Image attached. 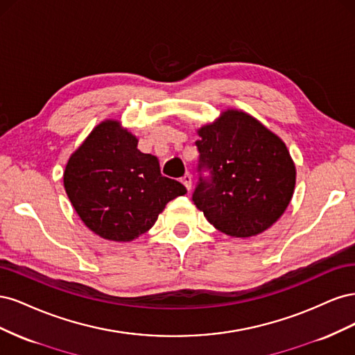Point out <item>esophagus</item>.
Wrapping results in <instances>:
<instances>
[{"mask_svg":"<svg viewBox=\"0 0 355 355\" xmlns=\"http://www.w3.org/2000/svg\"><path fill=\"white\" fill-rule=\"evenodd\" d=\"M180 182H182V184L185 185V188L189 191V189H191V187H192V176H191L189 173H187L184 178L180 179Z\"/></svg>","mask_w":355,"mask_h":355,"instance_id":"1","label":"esophagus"}]
</instances>
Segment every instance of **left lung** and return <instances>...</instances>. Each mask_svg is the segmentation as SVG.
I'll return each mask as SVG.
<instances>
[{"mask_svg":"<svg viewBox=\"0 0 355 355\" xmlns=\"http://www.w3.org/2000/svg\"><path fill=\"white\" fill-rule=\"evenodd\" d=\"M196 142L200 178L192 201L218 231L237 239L262 234L282 218L296 184L286 144L254 116L240 110L220 112L200 127Z\"/></svg>","mask_w":355,"mask_h":355,"instance_id":"obj_1","label":"left lung"}]
</instances>
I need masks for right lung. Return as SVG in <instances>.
Listing matches in <instances>:
<instances>
[{
  "label": "right lung",
  "instance_id": "1",
  "mask_svg": "<svg viewBox=\"0 0 355 355\" xmlns=\"http://www.w3.org/2000/svg\"><path fill=\"white\" fill-rule=\"evenodd\" d=\"M116 120L96 125L65 167L63 185L85 227L110 241H132L153 228L173 198L187 194L161 175L155 155Z\"/></svg>",
  "mask_w": 355,
  "mask_h": 355
}]
</instances>
